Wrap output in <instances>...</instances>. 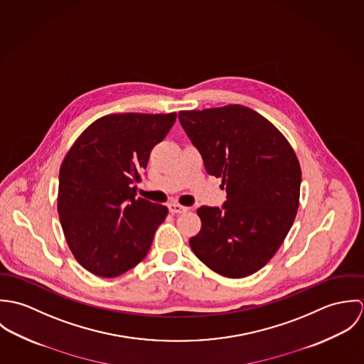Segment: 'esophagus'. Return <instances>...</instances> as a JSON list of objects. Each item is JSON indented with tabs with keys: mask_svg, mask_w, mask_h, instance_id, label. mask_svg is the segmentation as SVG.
I'll return each instance as SVG.
<instances>
[{
	"mask_svg": "<svg viewBox=\"0 0 364 364\" xmlns=\"http://www.w3.org/2000/svg\"><path fill=\"white\" fill-rule=\"evenodd\" d=\"M168 208H169V211H171L172 214H182V213H186V211H188V208L181 206V205H178V203H169Z\"/></svg>",
	"mask_w": 364,
	"mask_h": 364,
	"instance_id": "esophagus-1",
	"label": "esophagus"
}]
</instances>
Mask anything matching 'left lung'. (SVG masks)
I'll return each mask as SVG.
<instances>
[{
    "mask_svg": "<svg viewBox=\"0 0 364 364\" xmlns=\"http://www.w3.org/2000/svg\"><path fill=\"white\" fill-rule=\"evenodd\" d=\"M178 117L227 192L223 208H198L202 228L191 248L215 273L247 277L272 259L294 223L300 162L287 139L247 106L181 110Z\"/></svg>",
    "mask_w": 364,
    "mask_h": 364,
    "instance_id": "8db88e82",
    "label": "left lung"
}]
</instances>
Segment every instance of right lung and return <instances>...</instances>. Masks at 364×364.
I'll list each match as a JSON object with an SVG mask.
<instances>
[{
  "label": "right lung",
  "instance_id": "obj_1",
  "mask_svg": "<svg viewBox=\"0 0 364 364\" xmlns=\"http://www.w3.org/2000/svg\"><path fill=\"white\" fill-rule=\"evenodd\" d=\"M175 119V112L106 114L64 156L57 211L70 251L88 272L116 277L150 251L168 208L136 199V183Z\"/></svg>",
  "mask_w": 364,
  "mask_h": 364
}]
</instances>
